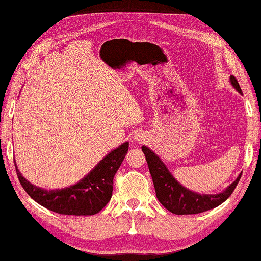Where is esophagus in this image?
Instances as JSON below:
<instances>
[{"mask_svg": "<svg viewBox=\"0 0 261 261\" xmlns=\"http://www.w3.org/2000/svg\"><path fill=\"white\" fill-rule=\"evenodd\" d=\"M148 138H149L148 134L142 133V132H139V133H136L134 135V141L136 143H143L148 140Z\"/></svg>", "mask_w": 261, "mask_h": 261, "instance_id": "34e87169", "label": "esophagus"}]
</instances>
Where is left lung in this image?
Instances as JSON below:
<instances>
[{"label": "left lung", "mask_w": 261, "mask_h": 261, "mask_svg": "<svg viewBox=\"0 0 261 261\" xmlns=\"http://www.w3.org/2000/svg\"><path fill=\"white\" fill-rule=\"evenodd\" d=\"M230 85L241 95L242 89L235 76H229ZM151 174L156 196L164 207L174 214H197L219 206L229 197L241 179L240 173L236 180L219 194H198L182 186L168 170L161 157L149 147L142 145Z\"/></svg>", "instance_id": "8db88e82"}]
</instances>
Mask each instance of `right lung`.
Segmentation results:
<instances>
[{
	"label": "right lung",
	"mask_w": 261,
	"mask_h": 261,
	"mask_svg": "<svg viewBox=\"0 0 261 261\" xmlns=\"http://www.w3.org/2000/svg\"><path fill=\"white\" fill-rule=\"evenodd\" d=\"M129 143L113 149L76 184L62 189H44L27 181L15 162L18 179L30 197L41 206L67 216H93L109 203L113 177L128 152Z\"/></svg>",
	"instance_id": "right-lung-1"
}]
</instances>
